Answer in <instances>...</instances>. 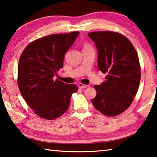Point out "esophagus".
I'll return each mask as SVG.
<instances>
[{
    "label": "esophagus",
    "mask_w": 157,
    "mask_h": 157,
    "mask_svg": "<svg viewBox=\"0 0 157 157\" xmlns=\"http://www.w3.org/2000/svg\"><path fill=\"white\" fill-rule=\"evenodd\" d=\"M78 86L80 89H85L86 87H89V85H86V84H82V83H79L78 84Z\"/></svg>",
    "instance_id": "1"
}]
</instances>
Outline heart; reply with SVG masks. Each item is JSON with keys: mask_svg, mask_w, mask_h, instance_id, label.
<instances>
[{"mask_svg": "<svg viewBox=\"0 0 157 157\" xmlns=\"http://www.w3.org/2000/svg\"><path fill=\"white\" fill-rule=\"evenodd\" d=\"M86 46H89V45H85V46H84V47H86Z\"/></svg>", "mask_w": 157, "mask_h": 157, "instance_id": "heart-1", "label": "heart"}]
</instances>
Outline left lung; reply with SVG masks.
<instances>
[{"label": "left lung", "instance_id": "1", "mask_svg": "<svg viewBox=\"0 0 157 157\" xmlns=\"http://www.w3.org/2000/svg\"><path fill=\"white\" fill-rule=\"evenodd\" d=\"M98 52V67L106 73V80L95 85L96 96L91 100L97 110L115 117L132 103L140 84L141 71L138 54L124 35L113 31L88 33Z\"/></svg>", "mask_w": 157, "mask_h": 157}]
</instances>
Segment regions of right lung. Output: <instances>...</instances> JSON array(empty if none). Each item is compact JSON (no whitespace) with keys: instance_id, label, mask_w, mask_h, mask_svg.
Listing matches in <instances>:
<instances>
[{"instance_id":"1","label":"right lung","mask_w":157,"mask_h":157,"mask_svg":"<svg viewBox=\"0 0 157 157\" xmlns=\"http://www.w3.org/2000/svg\"><path fill=\"white\" fill-rule=\"evenodd\" d=\"M79 31L52 34L31 42L24 49L18 65L17 83L28 105L41 118L53 120L68 110L75 84L54 77L63 65L64 56Z\"/></svg>"}]
</instances>
